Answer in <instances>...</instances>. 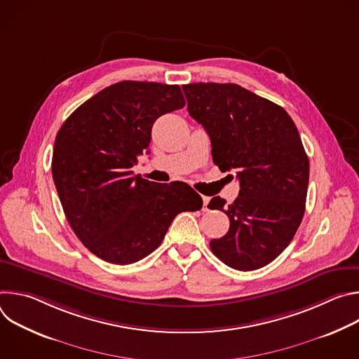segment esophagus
<instances>
[{
    "label": "esophagus",
    "mask_w": 359,
    "mask_h": 359,
    "mask_svg": "<svg viewBox=\"0 0 359 359\" xmlns=\"http://www.w3.org/2000/svg\"><path fill=\"white\" fill-rule=\"evenodd\" d=\"M209 201H210V198H209V197L203 196V212H208V210H209V209H208V204H209Z\"/></svg>",
    "instance_id": "obj_1"
}]
</instances>
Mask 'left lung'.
Returning a JSON list of instances; mask_svg holds the SVG:
<instances>
[{
    "label": "left lung",
    "instance_id": "1",
    "mask_svg": "<svg viewBox=\"0 0 359 359\" xmlns=\"http://www.w3.org/2000/svg\"><path fill=\"white\" fill-rule=\"evenodd\" d=\"M187 111L206 129L220 170H234L237 198L213 197L210 209L230 220L210 248L226 266L257 270L285 250L305 212L310 163L290 115L274 102L236 83L183 85Z\"/></svg>",
    "mask_w": 359,
    "mask_h": 359
}]
</instances>
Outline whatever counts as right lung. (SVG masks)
<instances>
[{
    "label": "right lung",
    "instance_id": "right-lung-1",
    "mask_svg": "<svg viewBox=\"0 0 359 359\" xmlns=\"http://www.w3.org/2000/svg\"><path fill=\"white\" fill-rule=\"evenodd\" d=\"M184 105L179 85L122 81L83 102L61 126L54 183L68 223L96 257L136 263L161 245L179 213L201 209L189 184L149 182L130 170L149 153L155 121Z\"/></svg>",
    "mask_w": 359,
    "mask_h": 359
}]
</instances>
